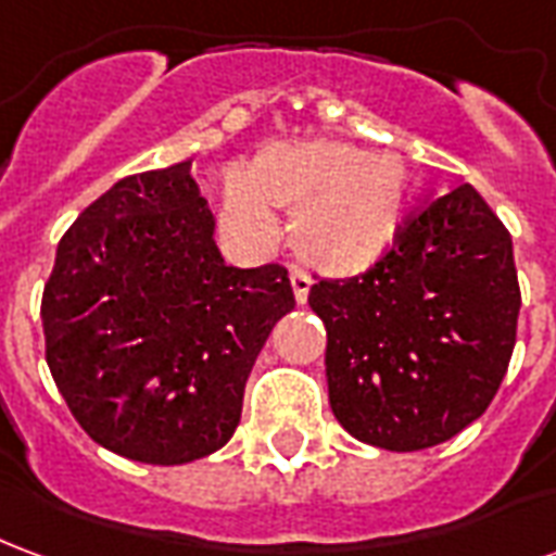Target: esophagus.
<instances>
[{
	"label": "esophagus",
	"mask_w": 556,
	"mask_h": 556,
	"mask_svg": "<svg viewBox=\"0 0 556 556\" xmlns=\"http://www.w3.org/2000/svg\"><path fill=\"white\" fill-rule=\"evenodd\" d=\"M289 279H291V291H294V301L306 303V298H309V289H313V279L306 277L301 267H291Z\"/></svg>",
	"instance_id": "1"
}]
</instances>
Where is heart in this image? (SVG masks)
Here are the masks:
<instances>
[{
  "mask_svg": "<svg viewBox=\"0 0 556 556\" xmlns=\"http://www.w3.org/2000/svg\"><path fill=\"white\" fill-rule=\"evenodd\" d=\"M410 175L393 154L345 142H279L223 187V219L238 235L270 243L274 207L291 211V250L321 274L351 277L396 243Z\"/></svg>",
  "mask_w": 556,
  "mask_h": 556,
  "instance_id": "b5f03b06",
  "label": "heart"
}]
</instances>
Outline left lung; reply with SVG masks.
Here are the masks:
<instances>
[{"mask_svg":"<svg viewBox=\"0 0 556 556\" xmlns=\"http://www.w3.org/2000/svg\"><path fill=\"white\" fill-rule=\"evenodd\" d=\"M327 390L342 429L390 453L482 417L515 349L513 238L470 184L410 211L396 243L349 279H318Z\"/></svg>","mask_w":556,"mask_h":556,"instance_id":"left-lung-1","label":"left lung"}]
</instances>
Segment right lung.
<instances>
[{"label": "right lung", "mask_w": 556, "mask_h": 556, "mask_svg": "<svg viewBox=\"0 0 556 556\" xmlns=\"http://www.w3.org/2000/svg\"><path fill=\"white\" fill-rule=\"evenodd\" d=\"M282 265L231 267L190 160L113 184L62 235L43 286L47 366L91 441L142 465L217 453L279 318Z\"/></svg>", "instance_id": "1"}]
</instances>
